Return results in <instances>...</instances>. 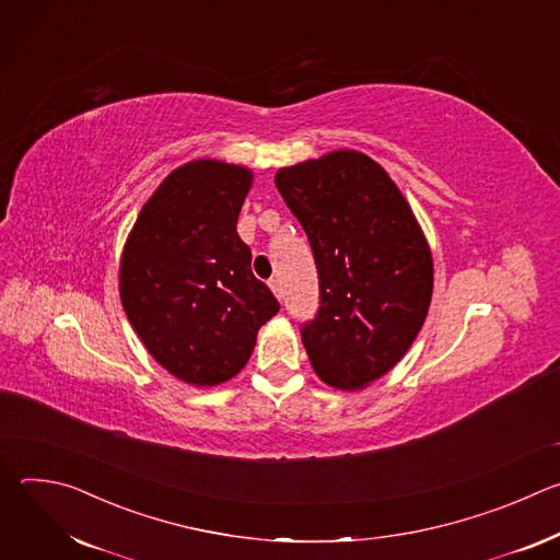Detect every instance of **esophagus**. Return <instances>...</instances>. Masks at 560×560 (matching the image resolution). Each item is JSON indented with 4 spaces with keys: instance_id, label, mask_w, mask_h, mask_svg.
<instances>
[{
    "instance_id": "1",
    "label": "esophagus",
    "mask_w": 560,
    "mask_h": 560,
    "mask_svg": "<svg viewBox=\"0 0 560 560\" xmlns=\"http://www.w3.org/2000/svg\"><path fill=\"white\" fill-rule=\"evenodd\" d=\"M270 288H272V292L281 299L283 296V288H281V281H279V277H272L270 279Z\"/></svg>"
}]
</instances>
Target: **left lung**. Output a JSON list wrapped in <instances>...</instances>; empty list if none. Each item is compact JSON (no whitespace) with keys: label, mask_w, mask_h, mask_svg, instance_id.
Listing matches in <instances>:
<instances>
[{"label":"left lung","mask_w":560,"mask_h":560,"mask_svg":"<svg viewBox=\"0 0 560 560\" xmlns=\"http://www.w3.org/2000/svg\"><path fill=\"white\" fill-rule=\"evenodd\" d=\"M277 190L303 225L318 275V310L301 326L314 372L359 389L417 339L432 299L425 236L387 173L357 150L281 168Z\"/></svg>","instance_id":"8db88e82"}]
</instances>
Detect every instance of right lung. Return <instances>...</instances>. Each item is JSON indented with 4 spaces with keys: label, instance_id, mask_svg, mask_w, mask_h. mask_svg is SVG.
I'll use <instances>...</instances> for the list:
<instances>
[{
    "label": "right lung",
    "instance_id": "right-lung-1",
    "mask_svg": "<svg viewBox=\"0 0 560 560\" xmlns=\"http://www.w3.org/2000/svg\"><path fill=\"white\" fill-rule=\"evenodd\" d=\"M253 173L199 159L166 177L128 236L119 292L145 350L190 385L242 370L279 301L253 270L236 219Z\"/></svg>",
    "mask_w": 560,
    "mask_h": 560
}]
</instances>
